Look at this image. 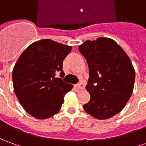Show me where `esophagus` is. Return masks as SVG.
Masks as SVG:
<instances>
[{
  "label": "esophagus",
  "instance_id": "esophagus-1",
  "mask_svg": "<svg viewBox=\"0 0 146 146\" xmlns=\"http://www.w3.org/2000/svg\"><path fill=\"white\" fill-rule=\"evenodd\" d=\"M76 87H77L78 90H84L85 89V85L83 83H80V84L77 85Z\"/></svg>",
  "mask_w": 146,
  "mask_h": 146
}]
</instances>
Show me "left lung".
I'll use <instances>...</instances> for the list:
<instances>
[{
  "label": "left lung",
  "mask_w": 146,
  "mask_h": 146,
  "mask_svg": "<svg viewBox=\"0 0 146 146\" xmlns=\"http://www.w3.org/2000/svg\"><path fill=\"white\" fill-rule=\"evenodd\" d=\"M78 49L90 69L86 90L90 100L83 108L94 118H110L122 110L133 94L135 70L131 60L115 40L108 37L86 40Z\"/></svg>",
  "instance_id": "obj_1"
}]
</instances>
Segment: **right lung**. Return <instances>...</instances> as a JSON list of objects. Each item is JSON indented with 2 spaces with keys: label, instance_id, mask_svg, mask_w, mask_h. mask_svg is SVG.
Masks as SVG:
<instances>
[{
  "label": "right lung",
  "instance_id": "obj_1",
  "mask_svg": "<svg viewBox=\"0 0 146 146\" xmlns=\"http://www.w3.org/2000/svg\"><path fill=\"white\" fill-rule=\"evenodd\" d=\"M72 47L50 39L32 43L20 56L13 69L17 98L24 110L39 120L57 113L65 95L73 86L55 77L62 70L63 60Z\"/></svg>",
  "mask_w": 146,
  "mask_h": 146
}]
</instances>
